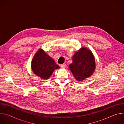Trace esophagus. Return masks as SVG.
<instances>
[{"mask_svg": "<svg viewBox=\"0 0 124 124\" xmlns=\"http://www.w3.org/2000/svg\"><path fill=\"white\" fill-rule=\"evenodd\" d=\"M66 66H67V65H66V64H65V63L60 65V67H61V68H66Z\"/></svg>", "mask_w": 124, "mask_h": 124, "instance_id": "34e87169", "label": "esophagus"}]
</instances>
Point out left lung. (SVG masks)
I'll use <instances>...</instances> for the list:
<instances>
[{"label": "left lung", "mask_w": 124, "mask_h": 124, "mask_svg": "<svg viewBox=\"0 0 124 124\" xmlns=\"http://www.w3.org/2000/svg\"><path fill=\"white\" fill-rule=\"evenodd\" d=\"M96 68L92 52L85 47H81L73 56V63L69 68L78 81H82L90 77Z\"/></svg>", "instance_id": "obj_1"}]
</instances>
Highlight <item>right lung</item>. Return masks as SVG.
<instances>
[{
  "label": "right lung",
  "instance_id": "right-lung-1",
  "mask_svg": "<svg viewBox=\"0 0 124 124\" xmlns=\"http://www.w3.org/2000/svg\"><path fill=\"white\" fill-rule=\"evenodd\" d=\"M59 68L55 61L42 49L38 50L31 62V68L34 74L43 79H48L54 70Z\"/></svg>",
  "mask_w": 124,
  "mask_h": 124
}]
</instances>
